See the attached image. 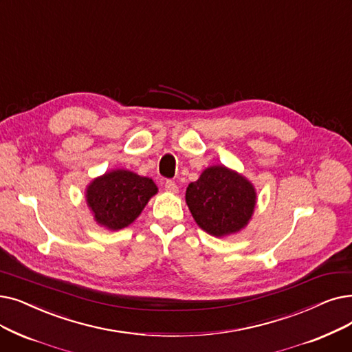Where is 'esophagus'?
<instances>
[{
  "instance_id": "obj_1",
  "label": "esophagus",
  "mask_w": 352,
  "mask_h": 352,
  "mask_svg": "<svg viewBox=\"0 0 352 352\" xmlns=\"http://www.w3.org/2000/svg\"><path fill=\"white\" fill-rule=\"evenodd\" d=\"M165 190H166L168 192H173V194H177V192H178V187H177V184H175V182H174L173 179H166V181H165Z\"/></svg>"
}]
</instances>
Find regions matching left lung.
Returning <instances> with one entry per match:
<instances>
[{
    "label": "left lung",
    "instance_id": "1",
    "mask_svg": "<svg viewBox=\"0 0 352 352\" xmlns=\"http://www.w3.org/2000/svg\"><path fill=\"white\" fill-rule=\"evenodd\" d=\"M186 201L204 232L223 237L248 226L256 206V190L246 177L224 165H212L187 187Z\"/></svg>",
    "mask_w": 352,
    "mask_h": 352
}]
</instances>
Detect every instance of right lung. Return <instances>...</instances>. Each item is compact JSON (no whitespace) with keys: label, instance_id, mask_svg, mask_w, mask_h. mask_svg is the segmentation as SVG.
Instances as JSON below:
<instances>
[{"label":"right lung","instance_id":"right-lung-1","mask_svg":"<svg viewBox=\"0 0 352 352\" xmlns=\"http://www.w3.org/2000/svg\"><path fill=\"white\" fill-rule=\"evenodd\" d=\"M157 192L151 178L128 170H112L87 186L86 203L99 226L120 230L136 220Z\"/></svg>","mask_w":352,"mask_h":352}]
</instances>
